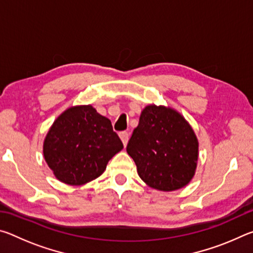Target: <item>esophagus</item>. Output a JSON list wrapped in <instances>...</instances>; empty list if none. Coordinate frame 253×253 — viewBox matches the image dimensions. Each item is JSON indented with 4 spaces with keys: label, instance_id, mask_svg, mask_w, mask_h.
Listing matches in <instances>:
<instances>
[{
    "label": "esophagus",
    "instance_id": "34e87169",
    "mask_svg": "<svg viewBox=\"0 0 253 253\" xmlns=\"http://www.w3.org/2000/svg\"><path fill=\"white\" fill-rule=\"evenodd\" d=\"M119 137H121L123 144L126 146L127 143H128V139H129V134H128L127 131H122L121 134H119Z\"/></svg>",
    "mask_w": 253,
    "mask_h": 253
}]
</instances>
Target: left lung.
<instances>
[{
  "mask_svg": "<svg viewBox=\"0 0 253 253\" xmlns=\"http://www.w3.org/2000/svg\"><path fill=\"white\" fill-rule=\"evenodd\" d=\"M126 151L145 183L169 192L185 186L193 177L199 143L177 111L151 105L142 111Z\"/></svg>",
  "mask_w": 253,
  "mask_h": 253,
  "instance_id": "obj_1",
  "label": "left lung"
}]
</instances>
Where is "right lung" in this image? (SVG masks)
<instances>
[{
	"label": "right lung",
	"instance_id": "obj_1",
	"mask_svg": "<svg viewBox=\"0 0 253 253\" xmlns=\"http://www.w3.org/2000/svg\"><path fill=\"white\" fill-rule=\"evenodd\" d=\"M123 148L109 119L88 105L60 115L45 137L43 155L59 181L81 185L100 176Z\"/></svg>",
	"mask_w": 253,
	"mask_h": 253
}]
</instances>
